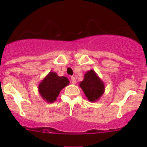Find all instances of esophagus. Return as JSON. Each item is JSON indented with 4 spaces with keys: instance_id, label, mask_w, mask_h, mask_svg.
Instances as JSON below:
<instances>
[{
    "instance_id": "obj_1",
    "label": "esophagus",
    "mask_w": 147,
    "mask_h": 147,
    "mask_svg": "<svg viewBox=\"0 0 147 147\" xmlns=\"http://www.w3.org/2000/svg\"><path fill=\"white\" fill-rule=\"evenodd\" d=\"M71 82L74 84H76V80H75V77H71Z\"/></svg>"
}]
</instances>
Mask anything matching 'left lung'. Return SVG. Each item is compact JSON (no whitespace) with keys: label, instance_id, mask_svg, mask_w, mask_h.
<instances>
[{"label":"left lung","instance_id":"obj_1","mask_svg":"<svg viewBox=\"0 0 147 147\" xmlns=\"http://www.w3.org/2000/svg\"><path fill=\"white\" fill-rule=\"evenodd\" d=\"M79 86L90 102H97L105 91L103 81L94 69H90L84 74V79L80 82Z\"/></svg>","mask_w":147,"mask_h":147}]
</instances>
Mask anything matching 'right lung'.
<instances>
[{"label":"right lung","instance_id":"1","mask_svg":"<svg viewBox=\"0 0 147 147\" xmlns=\"http://www.w3.org/2000/svg\"><path fill=\"white\" fill-rule=\"evenodd\" d=\"M66 77H59L55 72H50L40 82L38 92L46 102L52 103L57 100L60 91L69 84Z\"/></svg>","mask_w":147,"mask_h":147}]
</instances>
